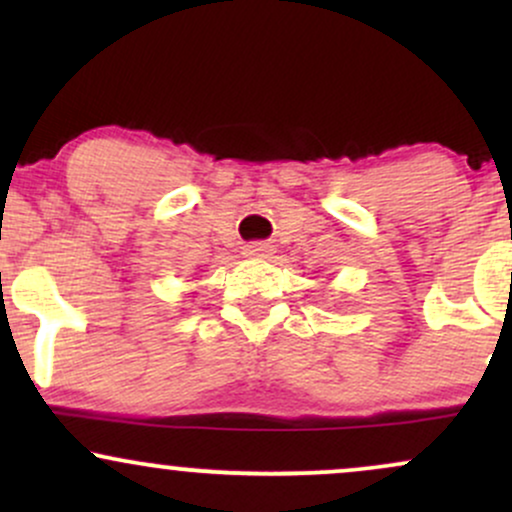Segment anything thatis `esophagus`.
I'll list each match as a JSON object with an SVG mask.
<instances>
[{
  "label": "esophagus",
  "instance_id": "1",
  "mask_svg": "<svg viewBox=\"0 0 512 512\" xmlns=\"http://www.w3.org/2000/svg\"><path fill=\"white\" fill-rule=\"evenodd\" d=\"M272 245L269 243H250L245 245V255L248 257H255V260H267V257H272Z\"/></svg>",
  "mask_w": 512,
  "mask_h": 512
}]
</instances>
